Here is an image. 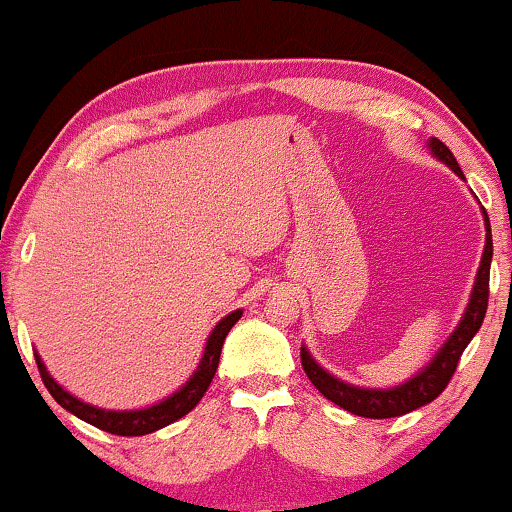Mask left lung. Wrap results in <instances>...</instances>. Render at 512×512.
<instances>
[{"label": "left lung", "mask_w": 512, "mask_h": 512, "mask_svg": "<svg viewBox=\"0 0 512 512\" xmlns=\"http://www.w3.org/2000/svg\"><path fill=\"white\" fill-rule=\"evenodd\" d=\"M429 149L433 156L443 160V163L450 167L457 177L466 181L457 158L452 156V151L447 149L440 139L431 137ZM482 214H485V228H487L485 251H482V261L478 268V277H475L471 300H468V307L464 317L459 321V326L454 328V333L447 338L445 345L440 347V352L433 356L429 366L419 370V375L410 377L408 382L398 384V387H391V389L354 387V384H347L338 380V377H333L331 373H326V370L312 359L305 345L300 347V361H303L305 375L310 377V382L328 398V401L340 405L342 410L352 412V415L368 417V419H389V417H401L405 412L422 408V405L431 403L433 398L443 394L445 387L452 380L454 370L459 366L461 354H464L468 342L473 340V335L480 331L482 321H485V312H487L489 265H492V228H489L485 209H482Z\"/></svg>", "instance_id": "left-lung-1"}]
</instances>
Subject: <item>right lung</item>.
Returning <instances> with one entry per match:
<instances>
[{
	"instance_id": "obj_1",
	"label": "right lung",
	"mask_w": 512,
	"mask_h": 512,
	"mask_svg": "<svg viewBox=\"0 0 512 512\" xmlns=\"http://www.w3.org/2000/svg\"><path fill=\"white\" fill-rule=\"evenodd\" d=\"M240 317H242V310H235L216 324L205 345V354H202L200 366L195 368V373L191 377H188L184 387L174 391L172 396L163 398L160 403L151 405V408H142V410H102V408H95V405L83 403L76 396L69 394V391L62 389L60 384L48 375V370L44 366V361L39 359V354H34V359H37V368L41 373V380L46 384V389L51 391L55 401H58L65 410L72 412V415L83 419V422L97 426V429L114 433V436H146V433H153L163 429L167 424L177 422V419L188 415V412L200 403V398L205 396L207 387L214 380L216 368H219L223 340H226L230 328L237 324V319Z\"/></svg>"
}]
</instances>
